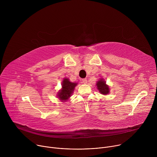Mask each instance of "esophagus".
<instances>
[{"instance_id": "34e87169", "label": "esophagus", "mask_w": 157, "mask_h": 157, "mask_svg": "<svg viewBox=\"0 0 157 157\" xmlns=\"http://www.w3.org/2000/svg\"><path fill=\"white\" fill-rule=\"evenodd\" d=\"M82 83H84V84H87V79H86V78L82 79Z\"/></svg>"}]
</instances>
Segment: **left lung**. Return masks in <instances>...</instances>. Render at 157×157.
I'll list each match as a JSON object with an SVG mask.
<instances>
[{
  "mask_svg": "<svg viewBox=\"0 0 157 157\" xmlns=\"http://www.w3.org/2000/svg\"><path fill=\"white\" fill-rule=\"evenodd\" d=\"M99 92L103 95H107L110 93L109 86L106 84L104 78H100L96 84Z\"/></svg>",
  "mask_w": 157,
  "mask_h": 157,
  "instance_id": "left-lung-1",
  "label": "left lung"
}]
</instances>
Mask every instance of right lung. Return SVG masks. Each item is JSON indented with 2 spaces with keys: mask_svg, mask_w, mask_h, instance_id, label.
<instances>
[{
  "mask_svg": "<svg viewBox=\"0 0 157 157\" xmlns=\"http://www.w3.org/2000/svg\"><path fill=\"white\" fill-rule=\"evenodd\" d=\"M78 83L71 82L68 78H64L62 81L61 89L57 93V98L61 102L68 101L73 93L75 87Z\"/></svg>",
  "mask_w": 157,
  "mask_h": 157,
  "instance_id": "obj_1",
  "label": "right lung"
}]
</instances>
